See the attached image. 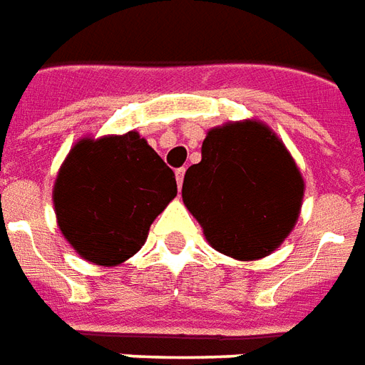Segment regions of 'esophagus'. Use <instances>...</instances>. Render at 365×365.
<instances>
[{
  "mask_svg": "<svg viewBox=\"0 0 365 365\" xmlns=\"http://www.w3.org/2000/svg\"><path fill=\"white\" fill-rule=\"evenodd\" d=\"M183 175H185V168L175 170V182H178V187H182V183H183Z\"/></svg>",
  "mask_w": 365,
  "mask_h": 365,
  "instance_id": "1",
  "label": "esophagus"
}]
</instances>
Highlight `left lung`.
I'll return each mask as SVG.
<instances>
[{"instance_id": "8db88e82", "label": "left lung", "mask_w": 365, "mask_h": 365, "mask_svg": "<svg viewBox=\"0 0 365 365\" xmlns=\"http://www.w3.org/2000/svg\"><path fill=\"white\" fill-rule=\"evenodd\" d=\"M304 191V175L279 135L263 121L242 120L207 131L182 199L215 250L255 261L294 230Z\"/></svg>"}]
</instances>
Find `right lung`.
Here are the masks:
<instances>
[{
  "label": "right lung",
  "instance_id": "right-lung-1",
  "mask_svg": "<svg viewBox=\"0 0 365 365\" xmlns=\"http://www.w3.org/2000/svg\"><path fill=\"white\" fill-rule=\"evenodd\" d=\"M175 195L174 172L137 131L79 139L59 166L52 191L63 237L100 267L133 257Z\"/></svg>",
  "mask_w": 365,
  "mask_h": 365
}]
</instances>
